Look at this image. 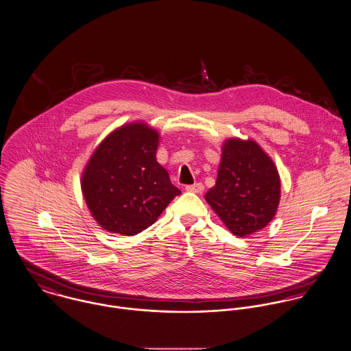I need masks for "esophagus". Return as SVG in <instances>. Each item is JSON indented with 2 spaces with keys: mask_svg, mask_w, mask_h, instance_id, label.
Instances as JSON below:
<instances>
[{
  "mask_svg": "<svg viewBox=\"0 0 351 351\" xmlns=\"http://www.w3.org/2000/svg\"><path fill=\"white\" fill-rule=\"evenodd\" d=\"M186 190H187L189 193L202 194V193L204 191V186H203L202 183H195V184H191V186H187V187H186Z\"/></svg>",
  "mask_w": 351,
  "mask_h": 351,
  "instance_id": "34e87169",
  "label": "esophagus"
}]
</instances>
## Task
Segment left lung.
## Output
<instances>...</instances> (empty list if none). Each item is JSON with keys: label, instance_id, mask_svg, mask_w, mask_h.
<instances>
[{"label": "left lung", "instance_id": "obj_1", "mask_svg": "<svg viewBox=\"0 0 351 351\" xmlns=\"http://www.w3.org/2000/svg\"><path fill=\"white\" fill-rule=\"evenodd\" d=\"M280 175L254 141L230 137L222 145L215 186L206 202L237 237H247L272 221L280 203Z\"/></svg>", "mask_w": 351, "mask_h": 351}]
</instances>
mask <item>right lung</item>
Segmentation results:
<instances>
[{
  "instance_id": "add662e5",
  "label": "right lung",
  "mask_w": 351,
  "mask_h": 351,
  "mask_svg": "<svg viewBox=\"0 0 351 351\" xmlns=\"http://www.w3.org/2000/svg\"><path fill=\"white\" fill-rule=\"evenodd\" d=\"M158 143L156 129L134 121L109 133L88 158L80 189L91 217L106 232L145 230L182 193L157 162Z\"/></svg>"
}]
</instances>
